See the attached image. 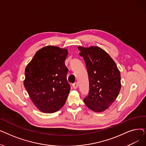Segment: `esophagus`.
<instances>
[{"instance_id": "1", "label": "esophagus", "mask_w": 146, "mask_h": 146, "mask_svg": "<svg viewBox=\"0 0 146 146\" xmlns=\"http://www.w3.org/2000/svg\"><path fill=\"white\" fill-rule=\"evenodd\" d=\"M73 88H74V89L78 88V82H75V83H74L73 84Z\"/></svg>"}]
</instances>
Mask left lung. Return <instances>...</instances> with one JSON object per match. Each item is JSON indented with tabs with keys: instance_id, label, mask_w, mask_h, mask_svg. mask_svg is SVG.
<instances>
[{
	"instance_id": "1",
	"label": "left lung",
	"mask_w": 146,
	"mask_h": 146,
	"mask_svg": "<svg viewBox=\"0 0 146 146\" xmlns=\"http://www.w3.org/2000/svg\"><path fill=\"white\" fill-rule=\"evenodd\" d=\"M85 61L89 91L84 102L96 112L108 109L117 99L121 89V74L113 59L98 47H78Z\"/></svg>"
}]
</instances>
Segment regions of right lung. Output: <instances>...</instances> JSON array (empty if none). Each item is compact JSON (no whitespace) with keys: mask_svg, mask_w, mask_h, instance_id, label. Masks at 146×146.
Here are the masks:
<instances>
[{"mask_svg":"<svg viewBox=\"0 0 146 146\" xmlns=\"http://www.w3.org/2000/svg\"><path fill=\"white\" fill-rule=\"evenodd\" d=\"M67 49L48 45L38 50L27 65L24 85L40 111L53 113L62 108L70 90L65 65Z\"/></svg>","mask_w":146,"mask_h":146,"instance_id":"right-lung-1","label":"right lung"}]
</instances>
